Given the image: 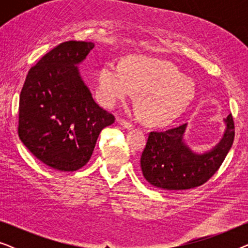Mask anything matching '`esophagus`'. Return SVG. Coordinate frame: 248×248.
<instances>
[{"instance_id":"34e87169","label":"esophagus","mask_w":248,"mask_h":248,"mask_svg":"<svg viewBox=\"0 0 248 248\" xmlns=\"http://www.w3.org/2000/svg\"><path fill=\"white\" fill-rule=\"evenodd\" d=\"M116 122L118 124L121 125L122 127H124V128H126V130H132V128H133L134 126L133 125H132L131 123H128L127 121H125V120H122V118H117L116 120Z\"/></svg>"}]
</instances>
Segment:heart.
Segmentation results:
<instances>
[{"instance_id": "heart-1", "label": "heart", "mask_w": 248, "mask_h": 248, "mask_svg": "<svg viewBox=\"0 0 248 248\" xmlns=\"http://www.w3.org/2000/svg\"><path fill=\"white\" fill-rule=\"evenodd\" d=\"M97 97L114 107L138 91L137 103L145 122L167 125L189 107L196 94L195 83L167 61L130 56L123 65L108 61L96 77Z\"/></svg>"}]
</instances>
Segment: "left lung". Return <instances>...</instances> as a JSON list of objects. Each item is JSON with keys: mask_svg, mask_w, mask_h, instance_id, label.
Segmentation results:
<instances>
[{"mask_svg": "<svg viewBox=\"0 0 248 248\" xmlns=\"http://www.w3.org/2000/svg\"><path fill=\"white\" fill-rule=\"evenodd\" d=\"M226 127L220 141L202 154L186 143L187 124L165 132H151L141 155L144 178L166 191H183L205 183L225 160L232 148L235 126L232 115L223 118Z\"/></svg>", "mask_w": 248, "mask_h": 248, "instance_id": "1", "label": "left lung"}]
</instances>
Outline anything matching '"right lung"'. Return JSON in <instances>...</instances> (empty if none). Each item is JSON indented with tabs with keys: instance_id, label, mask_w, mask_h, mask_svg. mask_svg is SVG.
Segmentation results:
<instances>
[{
	"instance_id": "add662e5",
	"label": "right lung",
	"mask_w": 248,
	"mask_h": 248,
	"mask_svg": "<svg viewBox=\"0 0 248 248\" xmlns=\"http://www.w3.org/2000/svg\"><path fill=\"white\" fill-rule=\"evenodd\" d=\"M93 47L91 42L60 44L30 69L20 93V140L43 164L61 171L82 168L101 130L115 121L81 77L79 65Z\"/></svg>"
}]
</instances>
